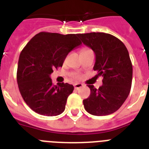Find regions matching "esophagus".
Wrapping results in <instances>:
<instances>
[{"mask_svg": "<svg viewBox=\"0 0 149 149\" xmlns=\"http://www.w3.org/2000/svg\"><path fill=\"white\" fill-rule=\"evenodd\" d=\"M83 86H84V85L82 84H79V83H77V84H74V88L76 90H79V89H80Z\"/></svg>", "mask_w": 149, "mask_h": 149, "instance_id": "esophagus-1", "label": "esophagus"}]
</instances>
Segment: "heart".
Segmentation results:
<instances>
[{"label": "heart", "mask_w": 149, "mask_h": 149, "mask_svg": "<svg viewBox=\"0 0 149 149\" xmlns=\"http://www.w3.org/2000/svg\"><path fill=\"white\" fill-rule=\"evenodd\" d=\"M85 50H88V49H83L82 51H85ZM77 77H79V76H77Z\"/></svg>", "instance_id": "obj_1"}]
</instances>
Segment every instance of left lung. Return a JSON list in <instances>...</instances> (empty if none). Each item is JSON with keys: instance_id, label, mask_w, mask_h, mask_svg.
Wrapping results in <instances>:
<instances>
[{"instance_id": "1", "label": "left lung", "mask_w": 149, "mask_h": 149, "mask_svg": "<svg viewBox=\"0 0 149 149\" xmlns=\"http://www.w3.org/2000/svg\"><path fill=\"white\" fill-rule=\"evenodd\" d=\"M83 43L94 52L93 70L103 77V85L97 89L88 85L91 95L84 100V108L96 116L114 113L129 95L132 82V64L125 44L115 36L104 32L78 35Z\"/></svg>"}]
</instances>
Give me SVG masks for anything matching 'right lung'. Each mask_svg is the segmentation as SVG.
Returning a JSON list of instances; mask_svg holds the SVG:
<instances>
[{
  "mask_svg": "<svg viewBox=\"0 0 149 149\" xmlns=\"http://www.w3.org/2000/svg\"><path fill=\"white\" fill-rule=\"evenodd\" d=\"M78 35L42 31L29 41L20 54L17 81L22 98L37 113L56 116L64 111L72 85L52 84L50 75L63 66L70 51L82 44Z\"/></svg>",
  "mask_w": 149,
  "mask_h": 149,
  "instance_id": "obj_1",
  "label": "right lung"
}]
</instances>
